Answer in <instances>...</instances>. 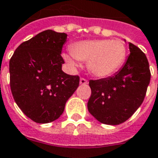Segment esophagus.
<instances>
[{
  "instance_id": "obj_1",
  "label": "esophagus",
  "mask_w": 158,
  "mask_h": 158,
  "mask_svg": "<svg viewBox=\"0 0 158 158\" xmlns=\"http://www.w3.org/2000/svg\"><path fill=\"white\" fill-rule=\"evenodd\" d=\"M79 83H80V85H87L88 84V81L86 80L85 79H84V78H81V79H79Z\"/></svg>"
}]
</instances>
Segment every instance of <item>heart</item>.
<instances>
[{"instance_id": "b5f03b06", "label": "heart", "mask_w": 158, "mask_h": 158, "mask_svg": "<svg viewBox=\"0 0 158 158\" xmlns=\"http://www.w3.org/2000/svg\"><path fill=\"white\" fill-rule=\"evenodd\" d=\"M127 50L120 40H89L73 45L71 53L63 57L70 65H78V60L87 62L89 71L98 78H106L118 70L125 61Z\"/></svg>"}]
</instances>
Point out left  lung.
<instances>
[{"mask_svg":"<svg viewBox=\"0 0 158 158\" xmlns=\"http://www.w3.org/2000/svg\"><path fill=\"white\" fill-rule=\"evenodd\" d=\"M130 54L125 64L112 77L89 80V113L104 124L125 122L142 104L151 79L145 53L129 43Z\"/></svg>","mask_w":158,"mask_h":158,"instance_id":"1","label":"left lung"}]
</instances>
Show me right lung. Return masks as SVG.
<instances>
[{
    "mask_svg": "<svg viewBox=\"0 0 158 158\" xmlns=\"http://www.w3.org/2000/svg\"><path fill=\"white\" fill-rule=\"evenodd\" d=\"M67 34L47 29L23 42L9 62L10 86L15 102L38 123L55 121L79 85L78 75L62 70Z\"/></svg>",
    "mask_w": 158,
    "mask_h": 158,
    "instance_id": "add662e5",
    "label": "right lung"
}]
</instances>
